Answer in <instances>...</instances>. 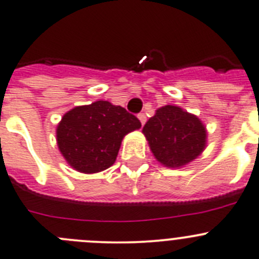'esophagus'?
<instances>
[{
  "mask_svg": "<svg viewBox=\"0 0 259 259\" xmlns=\"http://www.w3.org/2000/svg\"><path fill=\"white\" fill-rule=\"evenodd\" d=\"M138 118H139V121H141L142 125L146 124L147 117H146V115H144V113H139V115H138Z\"/></svg>",
  "mask_w": 259,
  "mask_h": 259,
  "instance_id": "obj_1",
  "label": "esophagus"
}]
</instances>
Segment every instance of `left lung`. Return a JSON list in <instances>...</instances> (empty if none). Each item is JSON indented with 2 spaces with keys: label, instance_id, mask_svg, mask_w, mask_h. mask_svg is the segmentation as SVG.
I'll return each mask as SVG.
<instances>
[{
  "label": "left lung",
  "instance_id": "8db88e82",
  "mask_svg": "<svg viewBox=\"0 0 259 259\" xmlns=\"http://www.w3.org/2000/svg\"><path fill=\"white\" fill-rule=\"evenodd\" d=\"M143 134L153 156L166 167L188 165L206 148L204 125L197 116L178 106L158 108L144 125Z\"/></svg>",
  "mask_w": 259,
  "mask_h": 259
}]
</instances>
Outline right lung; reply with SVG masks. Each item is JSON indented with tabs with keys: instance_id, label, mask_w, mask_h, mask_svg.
Listing matches in <instances>:
<instances>
[{
	"instance_id": "add662e5",
	"label": "right lung",
	"mask_w": 259,
	"mask_h": 259,
	"mask_svg": "<svg viewBox=\"0 0 259 259\" xmlns=\"http://www.w3.org/2000/svg\"><path fill=\"white\" fill-rule=\"evenodd\" d=\"M142 126L134 115L107 101L78 106L62 116L57 146L66 162L79 172L94 174L112 166L126 134Z\"/></svg>"
}]
</instances>
